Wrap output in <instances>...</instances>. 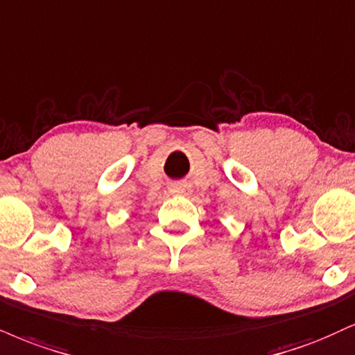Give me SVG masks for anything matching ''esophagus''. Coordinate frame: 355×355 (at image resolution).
Masks as SVG:
<instances>
[{"label":"esophagus","instance_id":"obj_1","mask_svg":"<svg viewBox=\"0 0 355 355\" xmlns=\"http://www.w3.org/2000/svg\"><path fill=\"white\" fill-rule=\"evenodd\" d=\"M172 193H177V195H183L187 191V187L185 185H180V183H175V185H172Z\"/></svg>","mask_w":355,"mask_h":355}]
</instances>
